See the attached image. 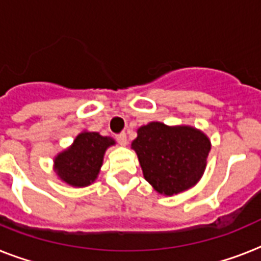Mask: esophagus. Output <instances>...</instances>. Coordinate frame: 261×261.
I'll use <instances>...</instances> for the list:
<instances>
[{
    "mask_svg": "<svg viewBox=\"0 0 261 261\" xmlns=\"http://www.w3.org/2000/svg\"><path fill=\"white\" fill-rule=\"evenodd\" d=\"M116 139H118L119 145H122V146H126V145H127V135H126V133H122V134H119L118 137H116Z\"/></svg>",
    "mask_w": 261,
    "mask_h": 261,
    "instance_id": "obj_1",
    "label": "esophagus"
}]
</instances>
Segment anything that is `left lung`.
I'll list each match as a JSON object with an SVG mask.
<instances>
[{"mask_svg":"<svg viewBox=\"0 0 261 261\" xmlns=\"http://www.w3.org/2000/svg\"><path fill=\"white\" fill-rule=\"evenodd\" d=\"M131 149L153 190L173 196L198 184L206 171L211 141L196 127L150 122L137 130Z\"/></svg>","mask_w":261,"mask_h":261,"instance_id":"obj_1","label":"left lung"}]
</instances>
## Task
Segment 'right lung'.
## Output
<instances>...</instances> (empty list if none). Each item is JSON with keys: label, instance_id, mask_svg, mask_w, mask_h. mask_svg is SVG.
<instances>
[{"label": "right lung", "instance_id": "right-lung-1", "mask_svg": "<svg viewBox=\"0 0 261 261\" xmlns=\"http://www.w3.org/2000/svg\"><path fill=\"white\" fill-rule=\"evenodd\" d=\"M115 143L111 137L84 130L70 146L55 155L54 172L58 178L74 188L90 186L100 173L107 149Z\"/></svg>", "mask_w": 261, "mask_h": 261}]
</instances>
